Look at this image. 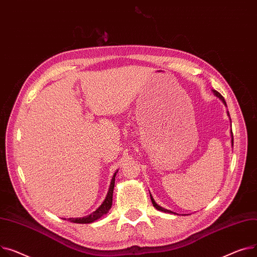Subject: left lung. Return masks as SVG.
<instances>
[{
    "label": "left lung",
    "mask_w": 257,
    "mask_h": 257,
    "mask_svg": "<svg viewBox=\"0 0 257 257\" xmlns=\"http://www.w3.org/2000/svg\"><path fill=\"white\" fill-rule=\"evenodd\" d=\"M213 91H214V93H215V94H216V95H217V96H218L220 99H222V101H223V102L226 104L224 97H223V96H222V95H221V94H220L218 91H216V90H213ZM231 134H232V132H231ZM231 137H232V140H231V141H232V144H233V136H232V135H231ZM150 199H152V202H153L154 206H155L157 209H159V210H162V212H164V213H171V214L173 213V212H171V210H169V209H166V208H164V207L160 206L159 204H157V203H156V201H155V199L152 197V194H150Z\"/></svg>",
    "instance_id": "left-lung-1"
}]
</instances>
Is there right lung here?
I'll list each match as a JSON object with an SVG mask.
<instances>
[{"label": "right lung", "mask_w": 257, "mask_h": 257, "mask_svg": "<svg viewBox=\"0 0 257 257\" xmlns=\"http://www.w3.org/2000/svg\"><path fill=\"white\" fill-rule=\"evenodd\" d=\"M116 173H114L112 180H111V185H110V189L108 192L107 197H105L104 201L101 203V205L93 212L92 214H90L89 216L83 217V218H69L68 221L72 222V223H79V224H87V223H92L94 221H96L97 219H99L101 216L107 214L110 208L112 207V201H113V190H114V186H115V176ZM66 220V219H64Z\"/></svg>", "instance_id": "right-lung-1"}]
</instances>
